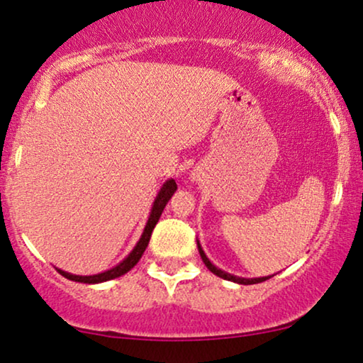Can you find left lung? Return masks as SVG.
Here are the masks:
<instances>
[{
    "instance_id": "1",
    "label": "left lung",
    "mask_w": 363,
    "mask_h": 363,
    "mask_svg": "<svg viewBox=\"0 0 363 363\" xmlns=\"http://www.w3.org/2000/svg\"><path fill=\"white\" fill-rule=\"evenodd\" d=\"M198 251H200L201 259H203V262H205V266L208 267V269H210V271L213 272V274H216L218 277H223V279H226V281L238 282V284H257V282H262V281L269 279V277H271V276H267V277H256V279H245V277H236V276H231V274H228V272L221 271V269H218V267H215V266L211 264L210 259H208L205 252H203L201 246H200V242H198Z\"/></svg>"
}]
</instances>
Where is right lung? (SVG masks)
Segmentation results:
<instances>
[{
	"label": "right lung",
	"instance_id": "obj_1",
	"mask_svg": "<svg viewBox=\"0 0 363 363\" xmlns=\"http://www.w3.org/2000/svg\"><path fill=\"white\" fill-rule=\"evenodd\" d=\"M177 190V183L175 180H168L163 188L158 193L155 203H153V208H152V213H150V218H148L147 221V226L145 230H143V235L140 238V241L137 242V246L133 247V251L128 255L125 259H123L121 264H117L116 267H112L111 271H106V272H101V274H96V276H74V274H69V272H64L61 269L59 271V274L66 277V279H71V281H76V282H86V284H96V282H104V281H111V279H116V277L125 274L132 269L133 266L137 264L138 261H140V257L143 255V251H145V247L148 246V241H150V236H152V231L155 225L158 223V218L162 216V211L163 208L167 206L168 200H170L173 193Z\"/></svg>",
	"mask_w": 363,
	"mask_h": 363
}]
</instances>
